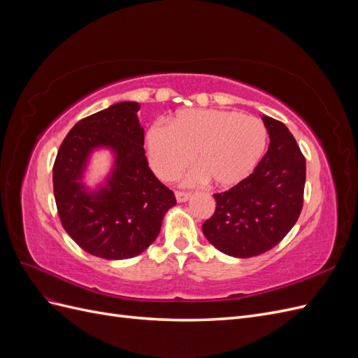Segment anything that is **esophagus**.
<instances>
[{
	"label": "esophagus",
	"mask_w": 358,
	"mask_h": 358,
	"mask_svg": "<svg viewBox=\"0 0 358 358\" xmlns=\"http://www.w3.org/2000/svg\"><path fill=\"white\" fill-rule=\"evenodd\" d=\"M175 196H176V200L179 203H185V201H188L191 199V194L189 192H183V191H176Z\"/></svg>",
	"instance_id": "obj_1"
}]
</instances>
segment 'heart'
Listing matches in <instances>:
<instances>
[{"instance_id":"1","label":"heart","mask_w":358,"mask_h":358,"mask_svg":"<svg viewBox=\"0 0 358 358\" xmlns=\"http://www.w3.org/2000/svg\"><path fill=\"white\" fill-rule=\"evenodd\" d=\"M268 133L263 121L234 110L187 109L171 117L170 127L155 124L146 134L150 167L170 180L196 159L200 167L187 179H210L218 188L245 180L262 161Z\"/></svg>"}]
</instances>
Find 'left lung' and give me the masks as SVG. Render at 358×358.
I'll list each match as a JSON object with an SVG mask.
<instances>
[{"mask_svg": "<svg viewBox=\"0 0 358 358\" xmlns=\"http://www.w3.org/2000/svg\"><path fill=\"white\" fill-rule=\"evenodd\" d=\"M270 137L268 150L245 180L213 194L215 213L203 234L216 249L249 258L276 246L294 227L303 208L306 161L289 129L262 116Z\"/></svg>", "mask_w": 358, "mask_h": 358, "instance_id": "1", "label": "left lung"}]
</instances>
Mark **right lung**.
<instances>
[{
  "label": "right lung",
  "instance_id": "add662e5",
  "mask_svg": "<svg viewBox=\"0 0 358 358\" xmlns=\"http://www.w3.org/2000/svg\"><path fill=\"white\" fill-rule=\"evenodd\" d=\"M136 101L116 103L76 124L53 164V192L64 230L86 252L106 259L142 254L161 230L175 194L148 166ZM109 148L105 185L90 190L83 175L94 150Z\"/></svg>",
  "mask_w": 358,
  "mask_h": 358
}]
</instances>
